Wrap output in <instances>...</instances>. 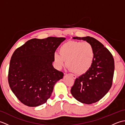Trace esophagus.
<instances>
[{"instance_id": "1", "label": "esophagus", "mask_w": 125, "mask_h": 125, "mask_svg": "<svg viewBox=\"0 0 125 125\" xmlns=\"http://www.w3.org/2000/svg\"><path fill=\"white\" fill-rule=\"evenodd\" d=\"M70 75L73 78V79H76V77H77V76H76V75H73V74H70Z\"/></svg>"}]
</instances>
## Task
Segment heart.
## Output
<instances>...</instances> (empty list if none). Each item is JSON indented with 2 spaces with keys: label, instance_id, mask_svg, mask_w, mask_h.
<instances>
[{
  "label": "heart",
  "instance_id": "b5f03b06",
  "mask_svg": "<svg viewBox=\"0 0 125 125\" xmlns=\"http://www.w3.org/2000/svg\"><path fill=\"white\" fill-rule=\"evenodd\" d=\"M60 52H55L53 55L55 67L61 69L66 60L69 68L77 74L85 73L94 61V47L86 41H68L61 46Z\"/></svg>",
  "mask_w": 125,
  "mask_h": 125
}]
</instances>
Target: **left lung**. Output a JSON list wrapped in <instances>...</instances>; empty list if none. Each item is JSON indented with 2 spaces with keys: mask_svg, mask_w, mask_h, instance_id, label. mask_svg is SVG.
<instances>
[{
  "mask_svg": "<svg viewBox=\"0 0 125 125\" xmlns=\"http://www.w3.org/2000/svg\"><path fill=\"white\" fill-rule=\"evenodd\" d=\"M73 39L86 41L94 47V58L91 67L76 79L71 89V94L78 102L91 104L102 99L112 86L115 61L109 50L95 39L90 36Z\"/></svg>",
  "mask_w": 125,
  "mask_h": 125,
  "instance_id": "1",
  "label": "left lung"
}]
</instances>
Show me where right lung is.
I'll return each instance as SVG.
<instances>
[{"label": "right lung", "instance_id": "right-lung-1", "mask_svg": "<svg viewBox=\"0 0 125 125\" xmlns=\"http://www.w3.org/2000/svg\"><path fill=\"white\" fill-rule=\"evenodd\" d=\"M64 38L30 40L11 57L8 80L10 88L25 105L36 107L46 103L63 73L52 66L53 55Z\"/></svg>", "mask_w": 125, "mask_h": 125}]
</instances>
